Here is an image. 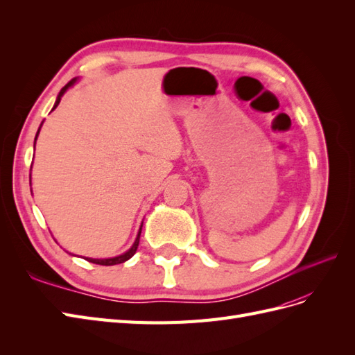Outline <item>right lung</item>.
Listing matches in <instances>:
<instances>
[{"label":"right lung","instance_id":"right-lung-1","mask_svg":"<svg viewBox=\"0 0 355 355\" xmlns=\"http://www.w3.org/2000/svg\"><path fill=\"white\" fill-rule=\"evenodd\" d=\"M77 80L78 78H73V80H71L65 87H63L60 92H59V94H58V98H56V102H55V106H53V110L51 111H55L56 108H58V105H59V102H60V99H62V96L67 93V90L68 89H71L72 85L77 83ZM41 125H42V123H41ZM41 125H40V128H38V132H37V135H35V142H37V137H38V133H40V130H41ZM35 146V145H34ZM29 180H31V175H29ZM142 225H144V222H142ZM142 225H141V228H139V232H137V235H136V240H135V243H133V245L130 247V249H128L127 252H124L123 254H118V256H115V257H106V259H93V257H85V261H89V262H92V263H96V265H105V266H111V265H116V263H123V262H125V261H128L130 259V257L136 253V250H137V245H139V239H141V232H142Z\"/></svg>","mask_w":355,"mask_h":355}]
</instances>
